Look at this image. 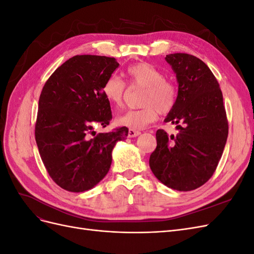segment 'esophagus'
<instances>
[{
  "label": "esophagus",
  "mask_w": 254,
  "mask_h": 254,
  "mask_svg": "<svg viewBox=\"0 0 254 254\" xmlns=\"http://www.w3.org/2000/svg\"><path fill=\"white\" fill-rule=\"evenodd\" d=\"M141 132L139 131V130H133V129H129L128 130V136L129 137H135L137 135H140Z\"/></svg>",
  "instance_id": "34e87169"
}]
</instances>
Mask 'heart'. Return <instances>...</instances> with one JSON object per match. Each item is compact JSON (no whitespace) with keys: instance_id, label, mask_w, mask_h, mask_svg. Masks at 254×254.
I'll list each match as a JSON object with an SVG mask.
<instances>
[{"instance_id":"heart-1","label":"heart","mask_w":254,"mask_h":254,"mask_svg":"<svg viewBox=\"0 0 254 254\" xmlns=\"http://www.w3.org/2000/svg\"><path fill=\"white\" fill-rule=\"evenodd\" d=\"M126 74L132 86L145 88L142 97L144 107L118 115L115 118L118 125L133 130L143 129L157 120L159 112L166 114L173 110L178 91L176 84L164 78V74L158 67L147 63H139L130 65ZM102 91L107 102L121 107L126 94V83L120 76L112 74L104 82Z\"/></svg>"}]
</instances>
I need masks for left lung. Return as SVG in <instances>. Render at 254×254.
<instances>
[{"label": "left lung", "instance_id": "obj_1", "mask_svg": "<svg viewBox=\"0 0 254 254\" xmlns=\"http://www.w3.org/2000/svg\"><path fill=\"white\" fill-rule=\"evenodd\" d=\"M178 81L176 105L165 123L178 134L159 129L150 170L173 190L189 191L209 180L218 165L228 137V121L219 83L202 60L184 53L166 55Z\"/></svg>", "mask_w": 254, "mask_h": 254}]
</instances>
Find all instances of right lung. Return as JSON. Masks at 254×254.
I'll return each instance as SVG.
<instances>
[{"label": "right lung", "instance_id": "obj_1", "mask_svg": "<svg viewBox=\"0 0 254 254\" xmlns=\"http://www.w3.org/2000/svg\"><path fill=\"white\" fill-rule=\"evenodd\" d=\"M115 58L77 55L45 82L35 126L36 143L51 178L65 190L94 188L109 172L112 149L128 135L126 127L94 134L112 119L103 84L119 67Z\"/></svg>", "mask_w": 254, "mask_h": 254}]
</instances>
